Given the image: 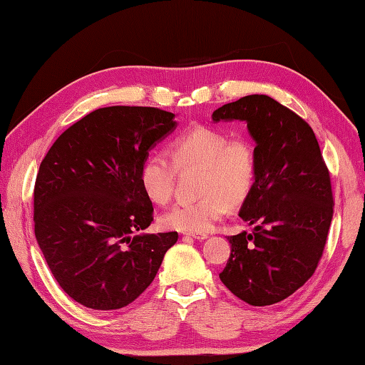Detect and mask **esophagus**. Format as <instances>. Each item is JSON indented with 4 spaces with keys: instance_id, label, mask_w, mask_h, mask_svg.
<instances>
[{
    "instance_id": "esophagus-1",
    "label": "esophagus",
    "mask_w": 365,
    "mask_h": 365,
    "mask_svg": "<svg viewBox=\"0 0 365 365\" xmlns=\"http://www.w3.org/2000/svg\"><path fill=\"white\" fill-rule=\"evenodd\" d=\"M185 237H192V240H195V241H203V240H206L207 235H202V233H187V235H185Z\"/></svg>"
}]
</instances>
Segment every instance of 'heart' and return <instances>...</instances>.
<instances>
[{
	"mask_svg": "<svg viewBox=\"0 0 365 365\" xmlns=\"http://www.w3.org/2000/svg\"><path fill=\"white\" fill-rule=\"evenodd\" d=\"M170 155L155 151L145 159L140 182L146 197L165 205L173 195L178 170L202 168L195 202H181L162 215L167 230L182 233H207L228 212L230 205H241L254 190L258 162L254 146L245 138L230 140L225 132L195 125L178 135Z\"/></svg>",
	"mask_w": 365,
	"mask_h": 365,
	"instance_id": "1",
	"label": "heart"
}]
</instances>
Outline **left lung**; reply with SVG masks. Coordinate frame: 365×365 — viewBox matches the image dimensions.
<instances>
[{"instance_id": "8db88e82", "label": "left lung", "mask_w": 365, "mask_h": 365, "mask_svg": "<svg viewBox=\"0 0 365 365\" xmlns=\"http://www.w3.org/2000/svg\"><path fill=\"white\" fill-rule=\"evenodd\" d=\"M222 120L247 123L258 173L240 211L255 228L228 237L219 277L250 306H271L306 284L323 255L334 214L329 170L310 125L269 96L225 103L212 113Z\"/></svg>"}]
</instances>
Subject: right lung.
Listing matches in <instances>:
<instances>
[{"label": "right lung", "mask_w": 365, "mask_h": 365, "mask_svg": "<svg viewBox=\"0 0 365 365\" xmlns=\"http://www.w3.org/2000/svg\"><path fill=\"white\" fill-rule=\"evenodd\" d=\"M175 115L154 107L98 108L64 130L41 162L34 233L51 274L94 310L129 306L151 285L178 233L145 235L153 203L140 170Z\"/></svg>", "instance_id": "obj_1"}]
</instances>
